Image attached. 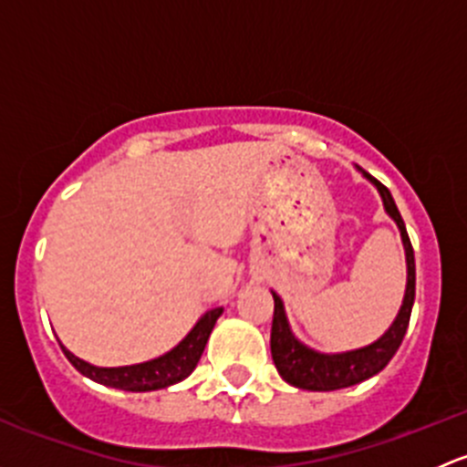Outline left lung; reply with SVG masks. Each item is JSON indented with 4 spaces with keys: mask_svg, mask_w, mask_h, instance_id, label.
<instances>
[{
    "mask_svg": "<svg viewBox=\"0 0 467 467\" xmlns=\"http://www.w3.org/2000/svg\"><path fill=\"white\" fill-rule=\"evenodd\" d=\"M366 178L378 185L384 207L393 221L398 223L400 233H402L404 251H407V294H404L402 309H400L398 318L390 325L389 332L379 338V341L370 343L368 348L361 350L343 352V355H321L309 348H305L298 338L291 334L289 325H286L285 309H282V300L273 294V323H271V357L275 364L277 373L282 379L289 384L298 386V389L307 390H337L355 386L359 381L378 375L398 352L400 343H402L404 334H407L409 318H411L413 298H416V260H413V246L409 239L407 228H404L402 214H400L398 205H395L393 196H390L389 187H384L378 178L370 173H364Z\"/></svg>",
    "mask_w": 467,
    "mask_h": 467,
    "instance_id": "left-lung-1",
    "label": "left lung"
}]
</instances>
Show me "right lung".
I'll return each mask as SVG.
<instances>
[{"instance_id":"add662e5","label":"right lung","mask_w":467,"mask_h":467,"mask_svg":"<svg viewBox=\"0 0 467 467\" xmlns=\"http://www.w3.org/2000/svg\"><path fill=\"white\" fill-rule=\"evenodd\" d=\"M223 307H214L194 325L190 334L173 348L167 355L158 357L153 361L138 366H124V368H97V366L88 364V361L78 359L65 346L63 352L69 359V364L86 378L99 381L103 386H112V389L133 390V393H142V390H158L164 386H171L176 381H182L199 364L201 355L205 350V343L210 338L212 327H214L216 318L221 317Z\"/></svg>"}]
</instances>
